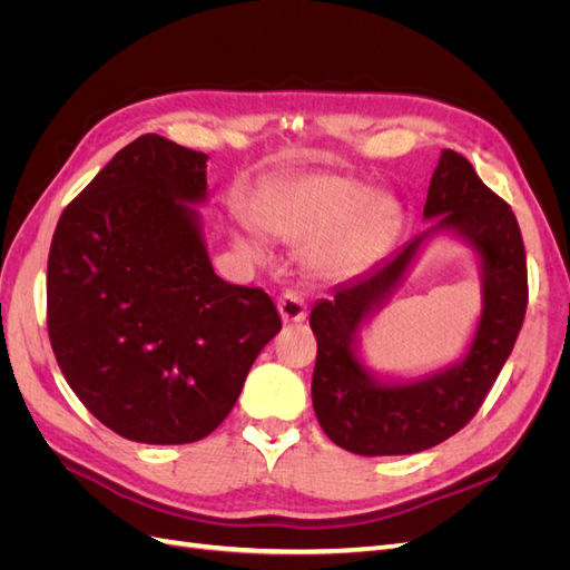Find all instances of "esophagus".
<instances>
[{
	"label": "esophagus",
	"mask_w": 570,
	"mask_h": 570,
	"mask_svg": "<svg viewBox=\"0 0 570 570\" xmlns=\"http://www.w3.org/2000/svg\"><path fill=\"white\" fill-rule=\"evenodd\" d=\"M278 314L283 323H302L306 318V304L297 292H285L278 299Z\"/></svg>",
	"instance_id": "1"
}]
</instances>
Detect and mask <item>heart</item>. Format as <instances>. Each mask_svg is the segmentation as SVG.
<instances>
[{
  "instance_id": "b5f03b06",
  "label": "heart",
  "mask_w": 570,
  "mask_h": 570,
  "mask_svg": "<svg viewBox=\"0 0 570 570\" xmlns=\"http://www.w3.org/2000/svg\"><path fill=\"white\" fill-rule=\"evenodd\" d=\"M394 197L368 193L352 178L312 174L285 183L258 212V226L283 243L304 245V266L318 278L342 281L366 271L400 228ZM245 252H252L243 243Z\"/></svg>"
}]
</instances>
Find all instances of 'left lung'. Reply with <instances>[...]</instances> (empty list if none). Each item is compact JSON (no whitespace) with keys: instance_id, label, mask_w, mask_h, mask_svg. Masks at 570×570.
Segmentation results:
<instances>
[{"instance_id":"obj_1","label":"left lung","mask_w":570,"mask_h":570,"mask_svg":"<svg viewBox=\"0 0 570 570\" xmlns=\"http://www.w3.org/2000/svg\"><path fill=\"white\" fill-rule=\"evenodd\" d=\"M423 218L433 223L421 235L366 275L337 285L308 318L318 342L314 411L325 435L352 454H416L459 433L504 368L525 318L519 220L454 149L440 154ZM438 234L459 238L479 258L483 306L476 331L464 354L442 370L416 379L375 374L360 354V333Z\"/></svg>"}]
</instances>
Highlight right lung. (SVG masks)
Returning a JSON list of instances; mask_svg holds the SVG:
<instances>
[{
  "instance_id": "add662e5",
  "label": "right lung",
  "mask_w": 570,
  "mask_h": 570,
  "mask_svg": "<svg viewBox=\"0 0 570 570\" xmlns=\"http://www.w3.org/2000/svg\"><path fill=\"white\" fill-rule=\"evenodd\" d=\"M206 157L142 135L66 206L47 264V327L66 383L97 421L145 444L223 423L281 316L214 273L197 206Z\"/></svg>"
}]
</instances>
